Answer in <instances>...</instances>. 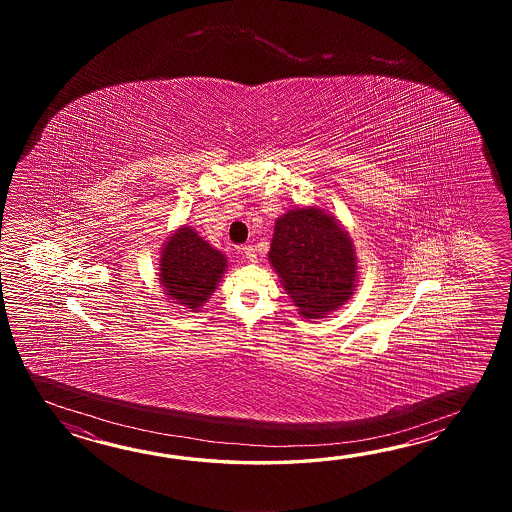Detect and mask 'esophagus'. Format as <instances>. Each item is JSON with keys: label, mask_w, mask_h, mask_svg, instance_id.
<instances>
[{"label": "esophagus", "mask_w": 512, "mask_h": 512, "mask_svg": "<svg viewBox=\"0 0 512 512\" xmlns=\"http://www.w3.org/2000/svg\"><path fill=\"white\" fill-rule=\"evenodd\" d=\"M241 251H243L245 260L256 261V251H254V247H252V245H245Z\"/></svg>", "instance_id": "obj_1"}]
</instances>
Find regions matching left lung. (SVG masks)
<instances>
[{"mask_svg":"<svg viewBox=\"0 0 512 512\" xmlns=\"http://www.w3.org/2000/svg\"><path fill=\"white\" fill-rule=\"evenodd\" d=\"M355 249L348 234L320 208H296L276 221L269 260L300 313L318 318L353 291Z\"/></svg>","mask_w":512,"mask_h":512,"instance_id":"8db88e82","label":"left lung"}]
</instances>
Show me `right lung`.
Segmentation results:
<instances>
[{"label":"right lung","instance_id":"add662e5","mask_svg":"<svg viewBox=\"0 0 512 512\" xmlns=\"http://www.w3.org/2000/svg\"><path fill=\"white\" fill-rule=\"evenodd\" d=\"M227 258L192 229L175 232L161 256V282L177 304L199 309L214 293Z\"/></svg>","mask_w":512,"mask_h":512}]
</instances>
